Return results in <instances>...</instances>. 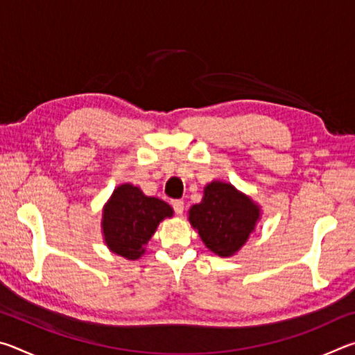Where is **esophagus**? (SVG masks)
Segmentation results:
<instances>
[{"label":"esophagus","instance_id":"1","mask_svg":"<svg viewBox=\"0 0 355 355\" xmlns=\"http://www.w3.org/2000/svg\"><path fill=\"white\" fill-rule=\"evenodd\" d=\"M172 207H173V211H175L178 216L183 214V211H184V203H183V200H175V202L172 203Z\"/></svg>","mask_w":355,"mask_h":355}]
</instances>
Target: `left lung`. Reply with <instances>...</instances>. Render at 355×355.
Here are the masks:
<instances>
[{"instance_id":"1","label":"left lung","mask_w":355,"mask_h":355,"mask_svg":"<svg viewBox=\"0 0 355 355\" xmlns=\"http://www.w3.org/2000/svg\"><path fill=\"white\" fill-rule=\"evenodd\" d=\"M260 219V207L235 186L208 183L203 199L189 209L191 225L203 244L219 257H232L243 248Z\"/></svg>"}]
</instances>
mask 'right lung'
Instances as JSON below:
<instances>
[{"label":"right lung","instance_id":"1","mask_svg":"<svg viewBox=\"0 0 355 355\" xmlns=\"http://www.w3.org/2000/svg\"><path fill=\"white\" fill-rule=\"evenodd\" d=\"M172 214L169 203L147 197L137 186L120 184L103 208L101 230L105 243L114 254L137 260L146 252V244L159 222Z\"/></svg>","mask_w":355,"mask_h":355}]
</instances>
